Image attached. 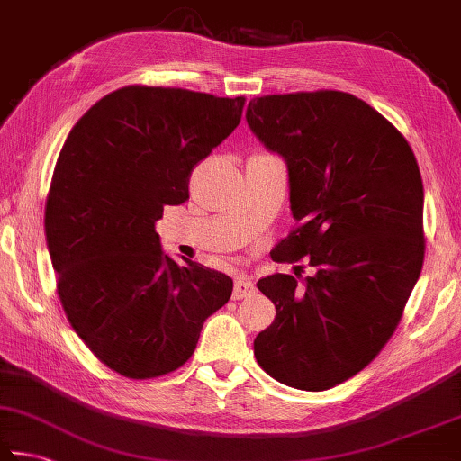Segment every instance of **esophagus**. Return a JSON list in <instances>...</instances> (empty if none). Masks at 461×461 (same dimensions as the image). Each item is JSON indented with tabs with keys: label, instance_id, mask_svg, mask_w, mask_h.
<instances>
[{
	"label": "esophagus",
	"instance_id": "obj_1",
	"mask_svg": "<svg viewBox=\"0 0 461 461\" xmlns=\"http://www.w3.org/2000/svg\"><path fill=\"white\" fill-rule=\"evenodd\" d=\"M254 292V282L248 278V276H244V274H240V276H236V282H233V294H231V298L233 300H241V298H246V296H249Z\"/></svg>",
	"mask_w": 461,
	"mask_h": 461
}]
</instances>
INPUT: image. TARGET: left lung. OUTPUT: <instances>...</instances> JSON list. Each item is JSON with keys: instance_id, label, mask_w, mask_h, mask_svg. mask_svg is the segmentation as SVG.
<instances>
[{"instance_id": "obj_1", "label": "left lung", "mask_w": 461, "mask_h": 461, "mask_svg": "<svg viewBox=\"0 0 461 461\" xmlns=\"http://www.w3.org/2000/svg\"><path fill=\"white\" fill-rule=\"evenodd\" d=\"M254 135L288 167L298 228L274 262L306 256L312 276L258 280L276 306L258 365L288 387L326 391L387 345L425 256L423 181L405 137L365 100L316 90L249 100Z\"/></svg>"}]
</instances>
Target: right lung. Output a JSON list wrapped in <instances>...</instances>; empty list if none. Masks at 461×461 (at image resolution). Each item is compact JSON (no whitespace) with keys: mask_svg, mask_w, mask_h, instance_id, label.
Segmentation results:
<instances>
[{"mask_svg":"<svg viewBox=\"0 0 461 461\" xmlns=\"http://www.w3.org/2000/svg\"><path fill=\"white\" fill-rule=\"evenodd\" d=\"M246 98L124 86L74 124L58 157L44 228L58 296L100 363L129 379L179 369L233 280L163 254L155 221L189 199L194 167L228 139Z\"/></svg>","mask_w":461,"mask_h":461,"instance_id":"obj_1","label":"right lung"}]
</instances>
